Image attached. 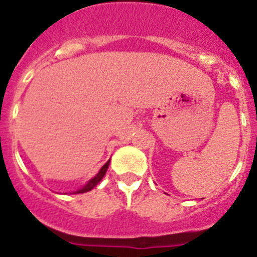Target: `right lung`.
Masks as SVG:
<instances>
[{
	"mask_svg": "<svg viewBox=\"0 0 257 257\" xmlns=\"http://www.w3.org/2000/svg\"><path fill=\"white\" fill-rule=\"evenodd\" d=\"M109 162H110V160H109L108 162H106L105 165L103 166V167H101V169H100V171H99V172H97V174H96V176H95V178H92L91 180L88 181V183L86 184L85 187H83V188H81V189H78V190H76V192H73L74 194H79V193H86V192H88V190L94 189V188L96 187L97 184L100 183V180H101V179L104 178V175H105L106 170H108Z\"/></svg>",
	"mask_w": 257,
	"mask_h": 257,
	"instance_id": "right-lung-1",
	"label": "right lung"
}]
</instances>
